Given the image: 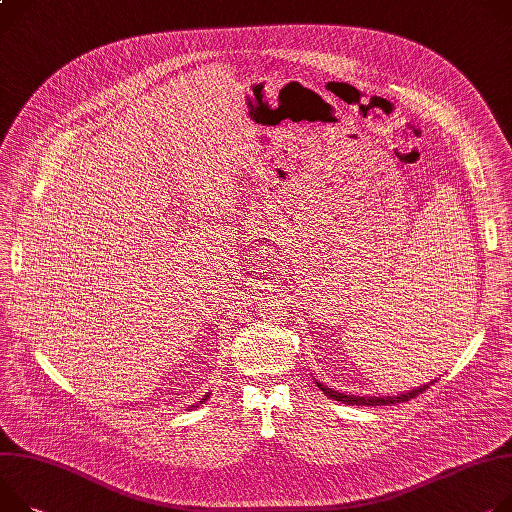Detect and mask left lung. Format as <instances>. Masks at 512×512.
Returning <instances> with one entry per match:
<instances>
[{
	"label": "left lung",
	"mask_w": 512,
	"mask_h": 512,
	"mask_svg": "<svg viewBox=\"0 0 512 512\" xmlns=\"http://www.w3.org/2000/svg\"><path fill=\"white\" fill-rule=\"evenodd\" d=\"M437 379L428 381L426 385H420V387H414L410 391H404V393H398V396H355V393H344V391H336L320 381H316V385L326 393V396L330 400H336V402H342V404H350V406H389V404H402V402H408L412 398H416L418 393L426 391L432 383H435Z\"/></svg>",
	"instance_id": "1"
}]
</instances>
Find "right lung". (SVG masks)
Wrapping results in <instances>:
<instances>
[{
	"instance_id": "add662e5",
	"label": "right lung",
	"mask_w": 512,
	"mask_h": 512,
	"mask_svg": "<svg viewBox=\"0 0 512 512\" xmlns=\"http://www.w3.org/2000/svg\"><path fill=\"white\" fill-rule=\"evenodd\" d=\"M209 396H211V393H209V391H207V393H205V396H203V398H201V402H199V404H194V406H192V408H199V406H201V404H203V402H207V400H209Z\"/></svg>"
}]
</instances>
